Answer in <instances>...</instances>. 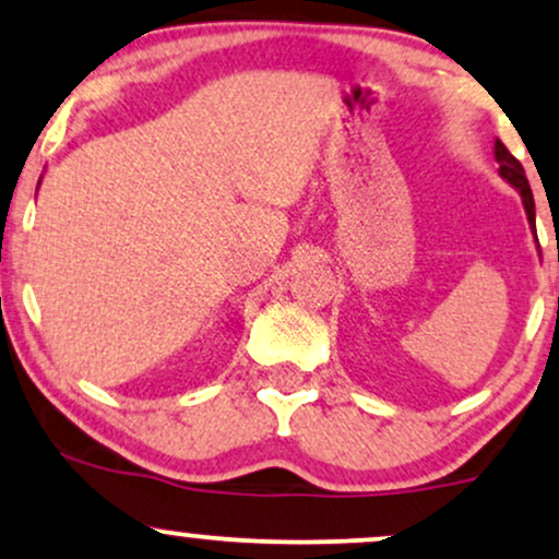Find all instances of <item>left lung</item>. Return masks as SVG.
<instances>
[{
  "instance_id": "obj_1",
  "label": "left lung",
  "mask_w": 559,
  "mask_h": 559,
  "mask_svg": "<svg viewBox=\"0 0 559 559\" xmlns=\"http://www.w3.org/2000/svg\"><path fill=\"white\" fill-rule=\"evenodd\" d=\"M493 159H497V163H499V176H502L504 181L510 183L512 189L518 191V194H521L523 207H525V217H528V226H531V230H534V236H536L534 194H531V186H528V178H525L523 165L518 163V159L512 157L510 152H507V146L499 139L493 141ZM536 243H538V239H536Z\"/></svg>"
}]
</instances>
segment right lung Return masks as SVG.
<instances>
[{"mask_svg":"<svg viewBox=\"0 0 559 559\" xmlns=\"http://www.w3.org/2000/svg\"><path fill=\"white\" fill-rule=\"evenodd\" d=\"M38 183H41V181H38Z\"/></svg>","mask_w":559,"mask_h":559,"instance_id":"right-lung-1","label":"right lung"}]
</instances>
